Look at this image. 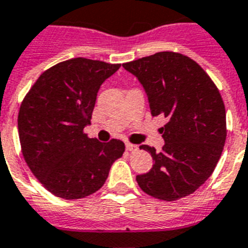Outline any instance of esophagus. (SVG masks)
<instances>
[{
	"instance_id": "esophagus-1",
	"label": "esophagus",
	"mask_w": 248,
	"mask_h": 248,
	"mask_svg": "<svg viewBox=\"0 0 248 248\" xmlns=\"http://www.w3.org/2000/svg\"><path fill=\"white\" fill-rule=\"evenodd\" d=\"M125 149L128 151H130V153H134V151L138 150V146L137 145H133V143H126Z\"/></svg>"
}]
</instances>
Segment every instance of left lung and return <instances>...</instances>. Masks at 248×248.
<instances>
[{
    "label": "left lung",
    "instance_id": "left-lung-1",
    "mask_svg": "<svg viewBox=\"0 0 248 248\" xmlns=\"http://www.w3.org/2000/svg\"><path fill=\"white\" fill-rule=\"evenodd\" d=\"M145 90L153 116L164 115V146L149 151L154 166L138 174L146 194L172 202L193 194L208 180L221 156L226 138L225 106L218 89L193 59L162 51L124 63Z\"/></svg>",
    "mask_w": 248,
    "mask_h": 248
}]
</instances>
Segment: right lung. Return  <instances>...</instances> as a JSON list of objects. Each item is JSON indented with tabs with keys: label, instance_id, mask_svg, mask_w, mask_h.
Returning a JSON list of instances; mask_svg holds the SVG:
<instances>
[{
	"label": "right lung",
	"instance_id": "1",
	"mask_svg": "<svg viewBox=\"0 0 248 248\" xmlns=\"http://www.w3.org/2000/svg\"><path fill=\"white\" fill-rule=\"evenodd\" d=\"M119 68L101 61L68 59L46 70L23 99L18 115L23 156L57 197L80 199L95 193L125 150L120 140L99 142L84 133L98 90Z\"/></svg>",
	"mask_w": 248,
	"mask_h": 248
}]
</instances>
